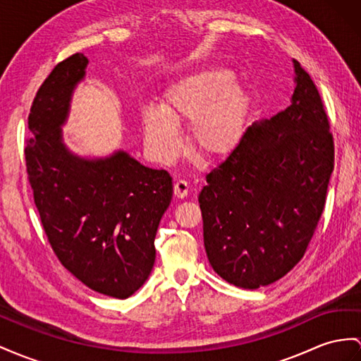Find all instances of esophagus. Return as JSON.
Returning <instances> with one entry per match:
<instances>
[{"label": "esophagus", "mask_w": 361, "mask_h": 361, "mask_svg": "<svg viewBox=\"0 0 361 361\" xmlns=\"http://www.w3.org/2000/svg\"><path fill=\"white\" fill-rule=\"evenodd\" d=\"M189 193V184L184 180H178L173 183V195L177 198H184L188 197Z\"/></svg>", "instance_id": "obj_1"}]
</instances>
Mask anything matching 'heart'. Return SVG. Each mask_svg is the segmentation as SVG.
I'll list each match as a JSON object with an SVG mask.
<instances>
[{
  "mask_svg": "<svg viewBox=\"0 0 361 361\" xmlns=\"http://www.w3.org/2000/svg\"><path fill=\"white\" fill-rule=\"evenodd\" d=\"M247 97L223 70L190 73L166 90L160 108L142 111L147 152L160 163L173 161L181 152L175 126L189 125V140L198 154L223 157L238 145L244 131Z\"/></svg>",
  "mask_w": 361,
  "mask_h": 361,
  "instance_id": "heart-1",
  "label": "heart"
}]
</instances>
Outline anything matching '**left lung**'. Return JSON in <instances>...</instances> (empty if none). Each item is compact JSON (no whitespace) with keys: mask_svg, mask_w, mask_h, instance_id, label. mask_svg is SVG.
Returning <instances> with one entry per match:
<instances>
[{"mask_svg":"<svg viewBox=\"0 0 361 361\" xmlns=\"http://www.w3.org/2000/svg\"><path fill=\"white\" fill-rule=\"evenodd\" d=\"M293 62L291 105L248 126L207 173L198 197L212 269L247 290L279 281L302 259L334 169V140L319 90Z\"/></svg>","mask_w":361,"mask_h":361,"instance_id":"1","label":"left lung"}]
</instances>
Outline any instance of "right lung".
<instances>
[{"instance_id": "right-lung-1", "label": "right lung", "mask_w": 361, "mask_h": 361, "mask_svg": "<svg viewBox=\"0 0 361 361\" xmlns=\"http://www.w3.org/2000/svg\"><path fill=\"white\" fill-rule=\"evenodd\" d=\"M82 53L59 62L29 114L27 175L44 232L61 264L88 288L126 299L155 262L154 239L172 200V178L117 151L82 159L62 142L73 90L85 76Z\"/></svg>"}]
</instances>
